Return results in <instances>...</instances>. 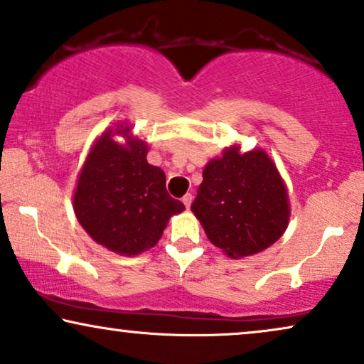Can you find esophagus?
I'll return each mask as SVG.
<instances>
[{
  "label": "esophagus",
  "instance_id": "esophagus-1",
  "mask_svg": "<svg viewBox=\"0 0 364 364\" xmlns=\"http://www.w3.org/2000/svg\"><path fill=\"white\" fill-rule=\"evenodd\" d=\"M192 199H193V197H192V193H191V192L186 193V196L182 197V202H183V205H186L187 209H188V207H191V204H192Z\"/></svg>",
  "mask_w": 364,
  "mask_h": 364
}]
</instances>
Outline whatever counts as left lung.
Here are the masks:
<instances>
[{
	"mask_svg": "<svg viewBox=\"0 0 364 364\" xmlns=\"http://www.w3.org/2000/svg\"><path fill=\"white\" fill-rule=\"evenodd\" d=\"M202 177L191 209L210 242L229 257L261 252L286 230L287 192L266 152L230 147L205 165Z\"/></svg>",
	"mask_w": 364,
	"mask_h": 364,
	"instance_id": "1",
	"label": "left lung"
}]
</instances>
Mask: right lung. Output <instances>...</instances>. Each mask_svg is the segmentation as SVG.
Returning a JSON list of instances; mask_svg holds the SVG:
<instances>
[{
	"mask_svg": "<svg viewBox=\"0 0 364 364\" xmlns=\"http://www.w3.org/2000/svg\"><path fill=\"white\" fill-rule=\"evenodd\" d=\"M130 129L117 125L103 134L85 160L73 197L78 223L98 244L122 256L154 247L168 219L186 209L165 188L162 168L147 162L145 141L132 139Z\"/></svg>",
	"mask_w": 364,
	"mask_h": 364,
	"instance_id": "add662e5",
	"label": "right lung"
}]
</instances>
